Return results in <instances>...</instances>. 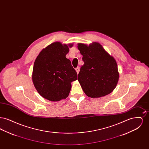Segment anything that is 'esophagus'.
<instances>
[{"mask_svg": "<svg viewBox=\"0 0 149 149\" xmlns=\"http://www.w3.org/2000/svg\"><path fill=\"white\" fill-rule=\"evenodd\" d=\"M75 70L77 71V74H78V73L79 72V71H80V69H79V68H77L75 69Z\"/></svg>", "mask_w": 149, "mask_h": 149, "instance_id": "34e87169", "label": "esophagus"}]
</instances>
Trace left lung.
<instances>
[{
    "label": "left lung",
    "instance_id": "8db88e82",
    "mask_svg": "<svg viewBox=\"0 0 149 149\" xmlns=\"http://www.w3.org/2000/svg\"><path fill=\"white\" fill-rule=\"evenodd\" d=\"M84 65L78 80L89 97L100 98L112 92L119 79L117 64L99 43H78Z\"/></svg>",
    "mask_w": 149,
    "mask_h": 149
}]
</instances>
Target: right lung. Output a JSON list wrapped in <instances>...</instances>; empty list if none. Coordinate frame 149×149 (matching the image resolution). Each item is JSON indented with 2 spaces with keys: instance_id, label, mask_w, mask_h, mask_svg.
I'll use <instances>...</instances> for the list:
<instances>
[{
  "instance_id": "add662e5",
  "label": "right lung",
  "mask_w": 149,
  "mask_h": 149,
  "mask_svg": "<svg viewBox=\"0 0 149 149\" xmlns=\"http://www.w3.org/2000/svg\"><path fill=\"white\" fill-rule=\"evenodd\" d=\"M73 44L55 42L43 49L36 58L32 79L41 96L50 101L66 99L71 88V82L78 74L66 57Z\"/></svg>"
}]
</instances>
